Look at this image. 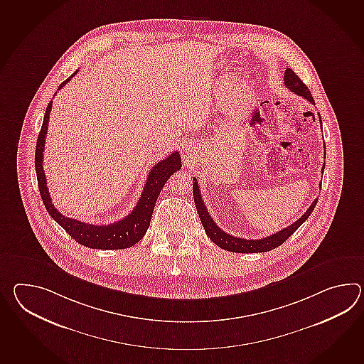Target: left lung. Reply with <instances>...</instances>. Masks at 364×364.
I'll return each mask as SVG.
<instances>
[{
  "label": "left lung",
  "instance_id": "obj_1",
  "mask_svg": "<svg viewBox=\"0 0 364 364\" xmlns=\"http://www.w3.org/2000/svg\"><path fill=\"white\" fill-rule=\"evenodd\" d=\"M284 85L292 92L298 94L300 97L307 99L308 102H311L312 105H315V100H314L311 91L301 82L296 73H294L289 68L284 72ZM318 117H320V122H321L320 113H318ZM323 168H325V166H323ZM320 188H321V184H320ZM193 198L196 208H197V213H198L200 219H201L202 226L205 228L206 235L210 237L211 242H215L218 247H220L225 251L236 252V253H259V252L272 251L277 247H279L307 220L308 217L311 215V213L315 209L316 203L318 201V198H316L315 201L312 202L311 206L308 208V210L290 226L286 227V228H283L281 231L270 235V236H267V237L248 240V239L235 237L232 235H228L217 226V223L209 215V211H208L205 203L202 201L201 192H200V186L197 183V178H193Z\"/></svg>",
  "mask_w": 364,
  "mask_h": 364
}]
</instances>
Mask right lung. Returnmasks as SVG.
<instances>
[{
	"label": "right lung",
	"instance_id": "add662e5",
	"mask_svg": "<svg viewBox=\"0 0 364 364\" xmlns=\"http://www.w3.org/2000/svg\"><path fill=\"white\" fill-rule=\"evenodd\" d=\"M77 72L78 70H75L66 81L63 82L58 86V90L63 89L65 85L72 80V77L77 74ZM50 109H52V100L47 105L41 133L36 142V150H35V168H36V176H38V186L41 191V200L44 202V206L48 211L49 215L55 219L75 242H80L85 247H89L92 250L130 248L145 236L146 231L150 226L154 206L158 200V196L171 175L181 168L180 154L178 151H173L166 159L156 163L150 170L144 186V192L141 194L136 208L129 213L128 217L107 226H97V225L80 222L77 219L68 218L53 206L52 198L49 196L46 173L43 170V156H44V146H46V137L48 130Z\"/></svg>",
	"mask_w": 364,
	"mask_h": 364
}]
</instances>
